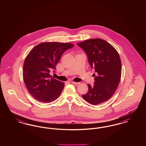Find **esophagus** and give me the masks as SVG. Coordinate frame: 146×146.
Instances as JSON below:
<instances>
[{
	"label": "esophagus",
	"instance_id": "esophagus-1",
	"mask_svg": "<svg viewBox=\"0 0 146 146\" xmlns=\"http://www.w3.org/2000/svg\"><path fill=\"white\" fill-rule=\"evenodd\" d=\"M71 83L72 84H75V85H79L80 83H78V82H73V81H72L71 82Z\"/></svg>",
	"mask_w": 146,
	"mask_h": 146
}]
</instances>
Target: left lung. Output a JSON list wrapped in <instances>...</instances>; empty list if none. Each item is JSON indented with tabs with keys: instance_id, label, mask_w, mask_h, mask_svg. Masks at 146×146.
I'll return each instance as SVG.
<instances>
[{
	"instance_id": "8db88e82",
	"label": "left lung",
	"mask_w": 146,
	"mask_h": 146,
	"mask_svg": "<svg viewBox=\"0 0 146 146\" xmlns=\"http://www.w3.org/2000/svg\"><path fill=\"white\" fill-rule=\"evenodd\" d=\"M77 45L85 51L96 72L93 74L94 85L88 84V92L82 97L90 104H102L111 98L118 88L121 73L120 58L114 47L101 39L86 40Z\"/></svg>"
}]
</instances>
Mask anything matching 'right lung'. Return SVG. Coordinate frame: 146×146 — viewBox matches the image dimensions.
<instances>
[{"instance_id": "add662e5", "label": "right lung", "mask_w": 146, "mask_h": 146, "mask_svg": "<svg viewBox=\"0 0 146 146\" xmlns=\"http://www.w3.org/2000/svg\"><path fill=\"white\" fill-rule=\"evenodd\" d=\"M73 44L58 42H42L32 49L26 57L23 78L30 94L36 100L50 103L60 95L64 84L50 75L63 54Z\"/></svg>"}]
</instances>
